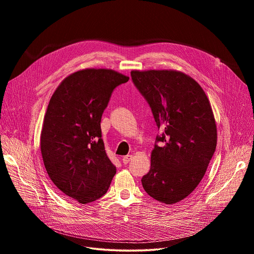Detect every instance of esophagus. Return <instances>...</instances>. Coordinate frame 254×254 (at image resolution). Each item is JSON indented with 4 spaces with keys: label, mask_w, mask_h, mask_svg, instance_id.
Returning a JSON list of instances; mask_svg holds the SVG:
<instances>
[{
    "label": "esophagus",
    "mask_w": 254,
    "mask_h": 254,
    "mask_svg": "<svg viewBox=\"0 0 254 254\" xmlns=\"http://www.w3.org/2000/svg\"><path fill=\"white\" fill-rule=\"evenodd\" d=\"M131 158H132V155H127V156H125L124 158H123V163L124 164H127L130 160H131Z\"/></svg>",
    "instance_id": "esophagus-1"
}]
</instances>
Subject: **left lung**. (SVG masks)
<instances>
[{
  "label": "left lung",
  "mask_w": 254,
  "mask_h": 254,
  "mask_svg": "<svg viewBox=\"0 0 254 254\" xmlns=\"http://www.w3.org/2000/svg\"><path fill=\"white\" fill-rule=\"evenodd\" d=\"M131 79L149 102L163 131L151 154L150 172L141 179L151 197L175 204L203 179L217 144L210 101L201 85L178 70H131Z\"/></svg>",
  "instance_id": "obj_1"
}]
</instances>
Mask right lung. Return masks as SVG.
I'll list each match as a JSON object with an SVG mask.
<instances>
[{"label": "right lung", "instance_id": "obj_1", "mask_svg": "<svg viewBox=\"0 0 254 254\" xmlns=\"http://www.w3.org/2000/svg\"><path fill=\"white\" fill-rule=\"evenodd\" d=\"M128 79L113 69L85 68L65 77L50 98L40 135L43 163L54 185L80 204L103 196L116 175L100 122L114 89Z\"/></svg>", "mask_w": 254, "mask_h": 254}]
</instances>
